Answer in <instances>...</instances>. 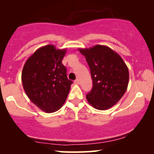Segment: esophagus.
Returning a JSON list of instances; mask_svg holds the SVG:
<instances>
[{
    "instance_id": "34e87169",
    "label": "esophagus",
    "mask_w": 154,
    "mask_h": 154,
    "mask_svg": "<svg viewBox=\"0 0 154 154\" xmlns=\"http://www.w3.org/2000/svg\"><path fill=\"white\" fill-rule=\"evenodd\" d=\"M74 83L75 84H79V79H76L74 81Z\"/></svg>"
}]
</instances>
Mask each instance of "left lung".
<instances>
[{"label":"left lung","instance_id":"left-lung-1","mask_svg":"<svg viewBox=\"0 0 154 154\" xmlns=\"http://www.w3.org/2000/svg\"><path fill=\"white\" fill-rule=\"evenodd\" d=\"M89 65L93 86L86 94L94 109L106 110L121 100L127 90L129 71L121 56L110 48L97 45L79 49Z\"/></svg>","mask_w":154,"mask_h":154}]
</instances>
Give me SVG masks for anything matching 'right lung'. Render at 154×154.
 <instances>
[{
	"mask_svg": "<svg viewBox=\"0 0 154 154\" xmlns=\"http://www.w3.org/2000/svg\"><path fill=\"white\" fill-rule=\"evenodd\" d=\"M66 52V49H57L53 45L43 46L23 67L22 81L26 95L46 113L55 112L63 106L73 83L62 63Z\"/></svg>",
	"mask_w": 154,
	"mask_h": 154,
	"instance_id": "right-lung-1",
	"label": "right lung"
}]
</instances>
